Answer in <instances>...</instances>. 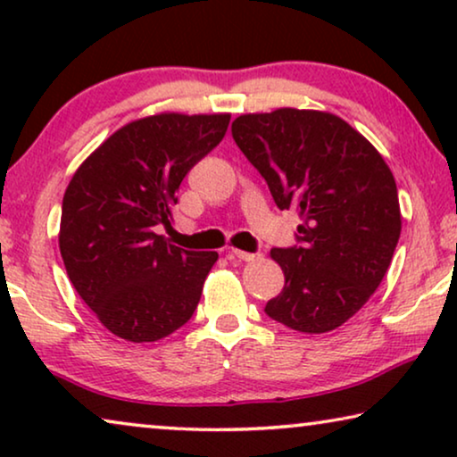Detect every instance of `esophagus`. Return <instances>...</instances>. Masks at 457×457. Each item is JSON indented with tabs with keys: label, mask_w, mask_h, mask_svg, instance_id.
I'll list each match as a JSON object with an SVG mask.
<instances>
[{
	"label": "esophagus",
	"mask_w": 457,
	"mask_h": 457,
	"mask_svg": "<svg viewBox=\"0 0 457 457\" xmlns=\"http://www.w3.org/2000/svg\"><path fill=\"white\" fill-rule=\"evenodd\" d=\"M228 255H230V260H239V262H252V260H255V253L241 252V249H230Z\"/></svg>",
	"instance_id": "esophagus-1"
}]
</instances>
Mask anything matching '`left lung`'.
Segmentation results:
<instances>
[{
    "instance_id": "left-lung-1",
    "label": "left lung",
    "mask_w": 457,
    "mask_h": 457,
    "mask_svg": "<svg viewBox=\"0 0 457 457\" xmlns=\"http://www.w3.org/2000/svg\"><path fill=\"white\" fill-rule=\"evenodd\" d=\"M233 139L280 210L295 208L299 245L272 249L285 287L266 314L299 333H328L361 310L391 264L397 185L377 147L337 114L278 108L241 114Z\"/></svg>"
}]
</instances>
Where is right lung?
I'll list each match as a JSON object with an SVG mask.
<instances>
[{
    "label": "right lung",
    "mask_w": 457,
    "mask_h": 457,
    "mask_svg": "<svg viewBox=\"0 0 457 457\" xmlns=\"http://www.w3.org/2000/svg\"><path fill=\"white\" fill-rule=\"evenodd\" d=\"M230 114H160L112 133L72 174L60 253L97 320L130 343L164 339L195 312L216 252H187L170 227L185 174L222 141Z\"/></svg>",
    "instance_id": "right-lung-1"
}]
</instances>
